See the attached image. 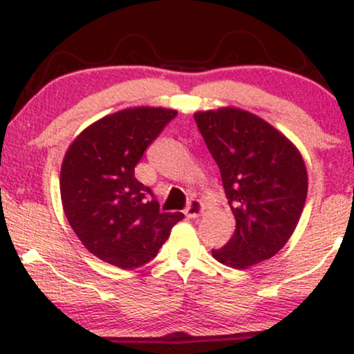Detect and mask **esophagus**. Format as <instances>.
<instances>
[{"instance_id": "1", "label": "esophagus", "mask_w": 354, "mask_h": 354, "mask_svg": "<svg viewBox=\"0 0 354 354\" xmlns=\"http://www.w3.org/2000/svg\"><path fill=\"white\" fill-rule=\"evenodd\" d=\"M203 211H204V204L199 201V199H189L188 206H186L185 209V214L188 216L189 219H196L203 214Z\"/></svg>"}]
</instances>
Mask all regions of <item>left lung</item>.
<instances>
[{"label": "left lung", "instance_id": "left-lung-1", "mask_svg": "<svg viewBox=\"0 0 354 354\" xmlns=\"http://www.w3.org/2000/svg\"><path fill=\"white\" fill-rule=\"evenodd\" d=\"M194 120L219 166L236 231L212 257L247 269L287 244L304 211L308 176L300 151L270 123L247 110L196 112Z\"/></svg>", "mask_w": 354, "mask_h": 354}]
</instances>
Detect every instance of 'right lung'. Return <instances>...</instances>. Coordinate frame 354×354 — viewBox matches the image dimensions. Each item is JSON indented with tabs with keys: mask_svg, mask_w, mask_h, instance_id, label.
Returning <instances> with one entry per match:
<instances>
[{
	"mask_svg": "<svg viewBox=\"0 0 354 354\" xmlns=\"http://www.w3.org/2000/svg\"><path fill=\"white\" fill-rule=\"evenodd\" d=\"M176 110L133 107L88 125L67 148L61 168L66 218L88 252L135 269L150 262L183 212H161L135 166ZM152 198H150L149 196Z\"/></svg>",
	"mask_w": 354,
	"mask_h": 354,
	"instance_id": "1",
	"label": "right lung"
}]
</instances>
